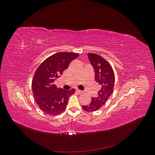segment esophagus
<instances>
[{"label":"esophagus","instance_id":"esophagus-1","mask_svg":"<svg viewBox=\"0 0 155 155\" xmlns=\"http://www.w3.org/2000/svg\"><path fill=\"white\" fill-rule=\"evenodd\" d=\"M76 92L78 93V94H82L83 93V91L79 90V89H76Z\"/></svg>","mask_w":155,"mask_h":155}]
</instances>
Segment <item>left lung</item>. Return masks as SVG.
I'll return each instance as SVG.
<instances>
[{
	"mask_svg": "<svg viewBox=\"0 0 155 155\" xmlns=\"http://www.w3.org/2000/svg\"><path fill=\"white\" fill-rule=\"evenodd\" d=\"M88 58L95 72V79L100 85L97 94L92 97L91 102L87 105H83L87 112L96 111L104 106L113 92L114 74L110 64L100 55L88 54Z\"/></svg>",
	"mask_w": 155,
	"mask_h": 155,
	"instance_id": "obj_1",
	"label": "left lung"
}]
</instances>
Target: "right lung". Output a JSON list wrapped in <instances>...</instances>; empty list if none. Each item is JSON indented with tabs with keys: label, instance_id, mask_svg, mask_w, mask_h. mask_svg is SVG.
Wrapping results in <instances>:
<instances>
[{
	"label": "right lung",
	"instance_id": "1",
	"mask_svg": "<svg viewBox=\"0 0 155 155\" xmlns=\"http://www.w3.org/2000/svg\"><path fill=\"white\" fill-rule=\"evenodd\" d=\"M78 56L76 53H57L45 59L36 70L31 83L33 94L37 105L45 113L58 115L66 109L75 89H59L54 81Z\"/></svg>",
	"mask_w": 155,
	"mask_h": 155
}]
</instances>
